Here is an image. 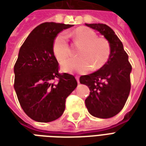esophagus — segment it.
Instances as JSON below:
<instances>
[{"instance_id": "obj_1", "label": "esophagus", "mask_w": 146, "mask_h": 146, "mask_svg": "<svg viewBox=\"0 0 146 146\" xmlns=\"http://www.w3.org/2000/svg\"><path fill=\"white\" fill-rule=\"evenodd\" d=\"M76 81H77V83H80V80H79V77H78V76H76Z\"/></svg>"}]
</instances>
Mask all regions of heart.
<instances>
[{"instance_id":"heart-1","label":"heart","mask_w":146,"mask_h":146,"mask_svg":"<svg viewBox=\"0 0 146 146\" xmlns=\"http://www.w3.org/2000/svg\"><path fill=\"white\" fill-rule=\"evenodd\" d=\"M78 46V58H69L61 62L62 70L66 73H85L89 70H97L107 63L111 55V44L105 37H98L94 30L86 27L67 33ZM53 54L57 60L62 61L70 53L66 36L58 34L53 43Z\"/></svg>"}]
</instances>
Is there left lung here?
<instances>
[{"mask_svg":"<svg viewBox=\"0 0 146 146\" xmlns=\"http://www.w3.org/2000/svg\"><path fill=\"white\" fill-rule=\"evenodd\" d=\"M104 35L111 44V55L108 62L98 71L80 77V82L90 89L85 99L88 112L92 116L106 119L116 116L122 110L131 91V65L122 42L114 31L106 24H86Z\"/></svg>","mask_w":146,"mask_h":146,"instance_id":"1","label":"left lung"}]
</instances>
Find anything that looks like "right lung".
Wrapping results in <instances>:
<instances>
[{
    "label": "right lung",
    "mask_w": 146,
    "mask_h": 146,
    "mask_svg": "<svg viewBox=\"0 0 146 146\" xmlns=\"http://www.w3.org/2000/svg\"><path fill=\"white\" fill-rule=\"evenodd\" d=\"M73 25L44 23L30 33L19 52L15 64L14 88L21 107L37 122L59 118L66 108V99L77 86L71 74L59 73L53 54L55 37ZM58 79L57 83L52 82Z\"/></svg>",
    "instance_id": "add662e5"
}]
</instances>
